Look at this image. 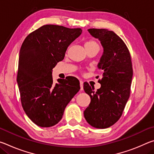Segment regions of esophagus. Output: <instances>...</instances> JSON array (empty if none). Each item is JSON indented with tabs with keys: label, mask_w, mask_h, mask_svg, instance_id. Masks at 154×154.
Instances as JSON below:
<instances>
[{
	"label": "esophagus",
	"mask_w": 154,
	"mask_h": 154,
	"mask_svg": "<svg viewBox=\"0 0 154 154\" xmlns=\"http://www.w3.org/2000/svg\"><path fill=\"white\" fill-rule=\"evenodd\" d=\"M80 90H83V82L82 81H80Z\"/></svg>",
	"instance_id": "34e87169"
}]
</instances>
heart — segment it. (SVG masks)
<instances>
[{
    "instance_id": "1",
    "label": "heart",
    "mask_w": 154,
    "mask_h": 154,
    "mask_svg": "<svg viewBox=\"0 0 154 154\" xmlns=\"http://www.w3.org/2000/svg\"><path fill=\"white\" fill-rule=\"evenodd\" d=\"M85 49H93L97 48L99 49V44L96 40L90 39L87 41L85 43Z\"/></svg>"
}]
</instances>
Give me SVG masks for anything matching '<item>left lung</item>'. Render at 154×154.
<instances>
[{"mask_svg": "<svg viewBox=\"0 0 154 154\" xmlns=\"http://www.w3.org/2000/svg\"><path fill=\"white\" fill-rule=\"evenodd\" d=\"M88 30L103 47L98 68L104 72L98 80L101 87L96 92L88 83H83V90L91 98L83 113L90 125L103 129L119 120L130 97L133 75L131 56L123 40L113 31L96 28Z\"/></svg>", "mask_w": 154, "mask_h": 154, "instance_id": "obj_1", "label": "left lung"}]
</instances>
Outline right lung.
<instances>
[{
  "mask_svg": "<svg viewBox=\"0 0 154 154\" xmlns=\"http://www.w3.org/2000/svg\"><path fill=\"white\" fill-rule=\"evenodd\" d=\"M81 28L44 25L30 33L21 47L17 82L21 103L26 114L36 125L53 126L60 121L64 109L80 90L79 82L66 77L53 82L52 69L64 59Z\"/></svg>",
  "mask_w": 154,
  "mask_h": 154,
  "instance_id": "right-lung-1",
  "label": "right lung"
}]
</instances>
